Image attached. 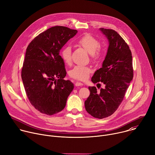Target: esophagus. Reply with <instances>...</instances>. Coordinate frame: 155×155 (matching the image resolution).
Instances as JSON below:
<instances>
[{"label":"esophagus","mask_w":155,"mask_h":155,"mask_svg":"<svg viewBox=\"0 0 155 155\" xmlns=\"http://www.w3.org/2000/svg\"><path fill=\"white\" fill-rule=\"evenodd\" d=\"M83 84L82 83H81V82H75V85L76 86H82Z\"/></svg>","instance_id":"esophagus-1"}]
</instances>
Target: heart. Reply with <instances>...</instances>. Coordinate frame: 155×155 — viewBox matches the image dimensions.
<instances>
[{"instance_id":"1","label":"heart","mask_w":155,"mask_h":155,"mask_svg":"<svg viewBox=\"0 0 155 155\" xmlns=\"http://www.w3.org/2000/svg\"><path fill=\"white\" fill-rule=\"evenodd\" d=\"M78 43L87 52L91 54V58L94 61L99 59L101 56L102 51L99 47V41L94 37L90 35H85L78 40ZM61 56L63 61L67 64H69L72 59V49L70 45H66L61 52ZM91 69L89 67L81 65H76L69 72L71 77L80 80H85L89 77Z\"/></svg>"}]
</instances>
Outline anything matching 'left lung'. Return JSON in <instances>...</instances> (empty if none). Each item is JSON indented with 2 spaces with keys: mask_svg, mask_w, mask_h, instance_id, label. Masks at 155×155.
I'll list each match as a JSON object with an SVG mask.
<instances>
[{
  "mask_svg": "<svg viewBox=\"0 0 155 155\" xmlns=\"http://www.w3.org/2000/svg\"><path fill=\"white\" fill-rule=\"evenodd\" d=\"M99 30L107 38L108 47L102 68L94 72L91 81L97 84L102 82L105 88L97 93L95 86L88 87L90 95L84 106L88 114L102 119L112 115L123 100L133 78V68L131 51L123 38L114 30Z\"/></svg>",
  "mask_w": 155,
  "mask_h": 155,
  "instance_id": "left-lung-1",
  "label": "left lung"
}]
</instances>
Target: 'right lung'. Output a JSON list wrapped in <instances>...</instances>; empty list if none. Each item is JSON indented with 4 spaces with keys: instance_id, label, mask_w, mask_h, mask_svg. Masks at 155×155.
Returning <instances> with one entry per match:
<instances>
[{
    "instance_id": "1",
    "label": "right lung",
    "mask_w": 155,
    "mask_h": 155,
    "mask_svg": "<svg viewBox=\"0 0 155 155\" xmlns=\"http://www.w3.org/2000/svg\"><path fill=\"white\" fill-rule=\"evenodd\" d=\"M77 32L54 26L37 36L26 49L21 78L31 104L42 114L61 112L74 89L71 81L64 80L66 71L59 52Z\"/></svg>"
}]
</instances>
